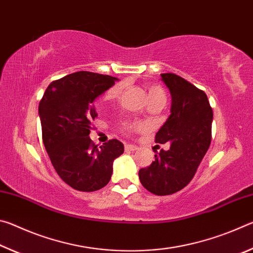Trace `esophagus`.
I'll list each match as a JSON object with an SVG mask.
<instances>
[{
    "label": "esophagus",
    "mask_w": 253,
    "mask_h": 253,
    "mask_svg": "<svg viewBox=\"0 0 253 253\" xmlns=\"http://www.w3.org/2000/svg\"><path fill=\"white\" fill-rule=\"evenodd\" d=\"M125 149H126V151H131V152H134V151H137V149H138V147L135 146V145L126 144V145H125Z\"/></svg>",
    "instance_id": "esophagus-1"
}]
</instances>
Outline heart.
<instances>
[{
	"label": "heart",
	"instance_id": "1",
	"mask_svg": "<svg viewBox=\"0 0 253 253\" xmlns=\"http://www.w3.org/2000/svg\"><path fill=\"white\" fill-rule=\"evenodd\" d=\"M123 89H124L123 84H118L116 85H114V87L106 93L105 100L110 101V100L118 99V98L122 95ZM147 93H148L149 102L156 101V100H166L165 92H164V90H163V88L161 87V85H157V84L148 85ZM144 127H145V125L142 123H134V124H129V125H126L125 129L128 131H134V130L143 129Z\"/></svg>",
	"mask_w": 253,
	"mask_h": 253
}]
</instances>
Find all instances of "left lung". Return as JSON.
Returning a JSON list of instances; mask_svg holds the SVG:
<instances>
[{"mask_svg": "<svg viewBox=\"0 0 253 253\" xmlns=\"http://www.w3.org/2000/svg\"><path fill=\"white\" fill-rule=\"evenodd\" d=\"M172 96L170 115L156 132L155 142H169L155 161L138 175L142 185L155 195L181 191L192 181L211 144L213 111L207 95L175 74H162Z\"/></svg>", "mask_w": 253, "mask_h": 253, "instance_id": "8db88e82", "label": "left lung"}]
</instances>
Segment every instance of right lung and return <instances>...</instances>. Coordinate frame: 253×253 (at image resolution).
<instances>
[{
  "instance_id": "1",
  "label": "right lung",
  "mask_w": 253,
  "mask_h": 253,
  "mask_svg": "<svg viewBox=\"0 0 253 253\" xmlns=\"http://www.w3.org/2000/svg\"><path fill=\"white\" fill-rule=\"evenodd\" d=\"M116 80L95 72H75L52 81L39 104L46 153L62 181L77 191L93 192L106 186L114 161L124 153L117 139L97 147L89 137L97 117L92 102Z\"/></svg>"
}]
</instances>
